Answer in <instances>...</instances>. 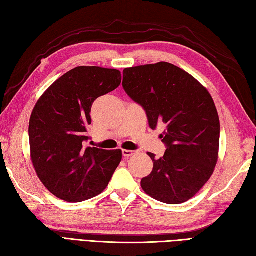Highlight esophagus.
Instances as JSON below:
<instances>
[{"label": "esophagus", "instance_id": "34e87169", "mask_svg": "<svg viewBox=\"0 0 256 256\" xmlns=\"http://www.w3.org/2000/svg\"><path fill=\"white\" fill-rule=\"evenodd\" d=\"M122 154H123L124 157H130V156H133L135 154V152L134 150H123Z\"/></svg>", "mask_w": 256, "mask_h": 256}]
</instances>
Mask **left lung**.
Segmentation results:
<instances>
[{
    "mask_svg": "<svg viewBox=\"0 0 256 256\" xmlns=\"http://www.w3.org/2000/svg\"><path fill=\"white\" fill-rule=\"evenodd\" d=\"M123 89L144 108L150 128L164 125L165 154L140 182L152 198L168 204L192 199L218 162L220 121L214 102L192 76L170 62L123 70Z\"/></svg>",
    "mask_w": 256,
    "mask_h": 256,
    "instance_id": "1",
    "label": "left lung"
}]
</instances>
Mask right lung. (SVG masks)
<instances>
[{
	"label": "right lung",
	"mask_w": 256,
	"mask_h": 256,
	"mask_svg": "<svg viewBox=\"0 0 256 256\" xmlns=\"http://www.w3.org/2000/svg\"><path fill=\"white\" fill-rule=\"evenodd\" d=\"M121 80L116 69L81 66L62 76L37 101L28 128L30 157L38 178L57 198L80 202L96 197L121 162V150L86 146L92 104Z\"/></svg>",
	"instance_id": "add662e5"
}]
</instances>
